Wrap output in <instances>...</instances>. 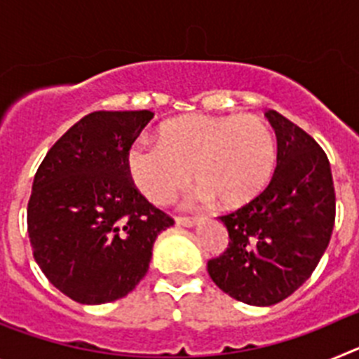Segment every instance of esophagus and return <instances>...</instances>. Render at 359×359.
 Segmentation results:
<instances>
[{
	"instance_id": "34e87169",
	"label": "esophagus",
	"mask_w": 359,
	"mask_h": 359,
	"mask_svg": "<svg viewBox=\"0 0 359 359\" xmlns=\"http://www.w3.org/2000/svg\"><path fill=\"white\" fill-rule=\"evenodd\" d=\"M176 224L177 226H187V228H192L198 224V219L194 217H176Z\"/></svg>"
}]
</instances>
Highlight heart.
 Instances as JSON below:
<instances>
[{"label": "heart", "mask_w": 359, "mask_h": 359, "mask_svg": "<svg viewBox=\"0 0 359 359\" xmlns=\"http://www.w3.org/2000/svg\"><path fill=\"white\" fill-rule=\"evenodd\" d=\"M126 161L135 187L151 203H169L194 172L201 201L237 208L268 187L277 144L259 116L187 115L161 123L158 142L133 144Z\"/></svg>", "instance_id": "obj_1"}]
</instances>
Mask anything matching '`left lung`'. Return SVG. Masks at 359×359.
I'll return each mask as SVG.
<instances>
[{"instance_id":"1","label":"left lung","mask_w":359,"mask_h":359,"mask_svg":"<svg viewBox=\"0 0 359 359\" xmlns=\"http://www.w3.org/2000/svg\"><path fill=\"white\" fill-rule=\"evenodd\" d=\"M277 169L262 194L219 217L228 248L208 261L219 290L248 306H273L302 286L322 259L334 226L331 165L304 129L277 111Z\"/></svg>"}]
</instances>
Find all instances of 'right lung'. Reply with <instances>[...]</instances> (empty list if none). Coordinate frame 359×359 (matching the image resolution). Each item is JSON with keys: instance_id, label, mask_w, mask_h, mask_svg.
<instances>
[{"instance_id": "add662e5", "label": "right lung", "mask_w": 359, "mask_h": 359, "mask_svg": "<svg viewBox=\"0 0 359 359\" xmlns=\"http://www.w3.org/2000/svg\"><path fill=\"white\" fill-rule=\"evenodd\" d=\"M152 116L147 109L86 115L55 142L34 177V259L75 302L97 306L135 290L154 241L174 224L135 189L126 161Z\"/></svg>"}]
</instances>
